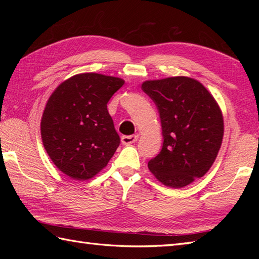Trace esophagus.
<instances>
[{"label": "esophagus", "mask_w": 259, "mask_h": 259, "mask_svg": "<svg viewBox=\"0 0 259 259\" xmlns=\"http://www.w3.org/2000/svg\"><path fill=\"white\" fill-rule=\"evenodd\" d=\"M139 136L138 135H133V136H122L121 137V142H122V145H131L134 144V142H136L137 140H138Z\"/></svg>", "instance_id": "esophagus-1"}]
</instances>
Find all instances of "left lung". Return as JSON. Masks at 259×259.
Segmentation results:
<instances>
[{"label": "left lung", "instance_id": "left-lung-1", "mask_svg": "<svg viewBox=\"0 0 259 259\" xmlns=\"http://www.w3.org/2000/svg\"><path fill=\"white\" fill-rule=\"evenodd\" d=\"M159 110L162 149L148 162L158 181L183 188L211 168L222 147L224 118L212 95L189 76L147 80L141 84Z\"/></svg>", "mask_w": 259, "mask_h": 259}]
</instances>
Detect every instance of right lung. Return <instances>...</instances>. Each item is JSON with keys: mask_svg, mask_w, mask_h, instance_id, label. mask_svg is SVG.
<instances>
[{"mask_svg": "<svg viewBox=\"0 0 259 259\" xmlns=\"http://www.w3.org/2000/svg\"><path fill=\"white\" fill-rule=\"evenodd\" d=\"M124 80L80 73L64 80L49 98L41 118V138L52 162L74 180L95 177L120 145L107 103Z\"/></svg>", "mask_w": 259, "mask_h": 259, "instance_id": "obj_1", "label": "right lung"}]
</instances>
